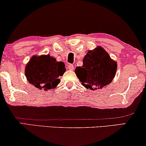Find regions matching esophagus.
<instances>
[{
  "mask_svg": "<svg viewBox=\"0 0 146 146\" xmlns=\"http://www.w3.org/2000/svg\"><path fill=\"white\" fill-rule=\"evenodd\" d=\"M69 70H73L74 69V66L72 64H69L67 66Z\"/></svg>",
  "mask_w": 146,
  "mask_h": 146,
  "instance_id": "1",
  "label": "esophagus"
}]
</instances>
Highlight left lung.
<instances>
[{
	"label": "left lung",
	"mask_w": 146,
	"mask_h": 146,
	"mask_svg": "<svg viewBox=\"0 0 146 146\" xmlns=\"http://www.w3.org/2000/svg\"><path fill=\"white\" fill-rule=\"evenodd\" d=\"M117 69L116 62L100 46L90 50L83 59V66L75 69L82 84L95 90L108 85L112 81Z\"/></svg>",
	"instance_id": "1"
}]
</instances>
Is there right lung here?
I'll use <instances>...</instances> for the list:
<instances>
[{"label": "right lung", "mask_w": 146, "mask_h": 146, "mask_svg": "<svg viewBox=\"0 0 146 146\" xmlns=\"http://www.w3.org/2000/svg\"><path fill=\"white\" fill-rule=\"evenodd\" d=\"M65 64L49 54L34 56L25 68L26 77L31 84L39 89H53L60 83L59 76L65 72Z\"/></svg>", "instance_id": "right-lung-1"}]
</instances>
